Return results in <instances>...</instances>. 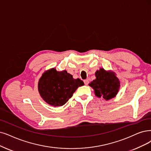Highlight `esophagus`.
Segmentation results:
<instances>
[{
  "instance_id": "obj_1",
  "label": "esophagus",
  "mask_w": 151,
  "mask_h": 151,
  "mask_svg": "<svg viewBox=\"0 0 151 151\" xmlns=\"http://www.w3.org/2000/svg\"><path fill=\"white\" fill-rule=\"evenodd\" d=\"M83 82H84V83H85V85H88V83H89V81L88 80V79H86V80H84L83 81Z\"/></svg>"
}]
</instances>
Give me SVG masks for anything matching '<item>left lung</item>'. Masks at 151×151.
Returning a JSON list of instances; mask_svg holds the SVG:
<instances>
[{"mask_svg": "<svg viewBox=\"0 0 151 151\" xmlns=\"http://www.w3.org/2000/svg\"><path fill=\"white\" fill-rule=\"evenodd\" d=\"M95 76L96 79L89 84L94 89L95 95L98 97L101 96L106 100L114 97L120 86L115 74L101 68L95 72Z\"/></svg>", "mask_w": 151, "mask_h": 151, "instance_id": "8db88e82", "label": "left lung"}]
</instances>
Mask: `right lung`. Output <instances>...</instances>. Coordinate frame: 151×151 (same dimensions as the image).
I'll list each match as a JSON object with an SVG mask.
<instances>
[{"mask_svg": "<svg viewBox=\"0 0 151 151\" xmlns=\"http://www.w3.org/2000/svg\"><path fill=\"white\" fill-rule=\"evenodd\" d=\"M83 84L80 79H74L66 70L59 72L51 69L40 78L38 90L41 97L48 104L59 106L64 105L77 88Z\"/></svg>", "mask_w": 151, "mask_h": 151, "instance_id": "add662e5", "label": "right lung"}]
</instances>
